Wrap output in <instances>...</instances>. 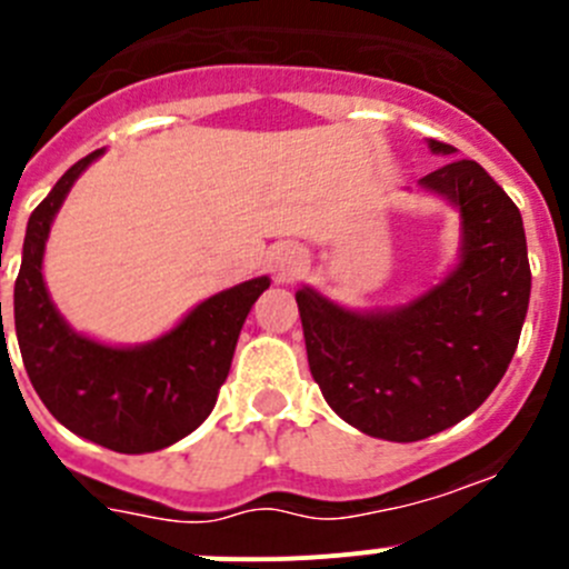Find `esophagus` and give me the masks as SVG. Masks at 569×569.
Returning <instances> with one entry per match:
<instances>
[{
  "label": "esophagus",
  "mask_w": 569,
  "mask_h": 569,
  "mask_svg": "<svg viewBox=\"0 0 569 569\" xmlns=\"http://www.w3.org/2000/svg\"><path fill=\"white\" fill-rule=\"evenodd\" d=\"M306 263H308L306 250L297 244H283L278 252H274V269H278V274L283 280L297 278V274L306 269Z\"/></svg>",
  "instance_id": "34e87169"
}]
</instances>
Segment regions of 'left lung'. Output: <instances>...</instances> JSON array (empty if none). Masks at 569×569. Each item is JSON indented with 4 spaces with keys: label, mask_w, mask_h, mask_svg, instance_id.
I'll return each instance as SVG.
<instances>
[{
    "label": "left lung",
    "mask_w": 569,
    "mask_h": 569,
    "mask_svg": "<svg viewBox=\"0 0 569 569\" xmlns=\"http://www.w3.org/2000/svg\"><path fill=\"white\" fill-rule=\"evenodd\" d=\"M437 156L453 147L428 141ZM419 186L461 213L453 272L408 306L347 311L302 286L308 367L345 422L419 442L470 417L509 369L531 297L520 208L476 161L453 158Z\"/></svg>",
    "instance_id": "left-lung-1"
}]
</instances>
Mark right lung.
<instances>
[{"label":"right lung","mask_w":569,"mask_h":569,"mask_svg":"<svg viewBox=\"0 0 569 569\" xmlns=\"http://www.w3.org/2000/svg\"><path fill=\"white\" fill-rule=\"evenodd\" d=\"M104 150L77 161L27 222L13 319L32 389L71 433L116 453H152L189 437L217 406L247 313L269 278L208 297L178 328L138 347L74 333L49 300L43 247L66 194Z\"/></svg>","instance_id":"add662e5"}]
</instances>
